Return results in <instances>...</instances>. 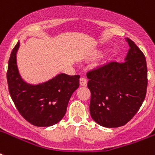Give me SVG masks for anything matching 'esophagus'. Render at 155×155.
<instances>
[{"instance_id": "1", "label": "esophagus", "mask_w": 155, "mask_h": 155, "mask_svg": "<svg viewBox=\"0 0 155 155\" xmlns=\"http://www.w3.org/2000/svg\"><path fill=\"white\" fill-rule=\"evenodd\" d=\"M80 86H82V87H85V86H87V80L85 78L81 77L80 79Z\"/></svg>"}]
</instances>
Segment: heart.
I'll list each match as a JSON object with an SVG mask.
<instances>
[{"label": "heart", "mask_w": 155, "mask_h": 155, "mask_svg": "<svg viewBox=\"0 0 155 155\" xmlns=\"http://www.w3.org/2000/svg\"><path fill=\"white\" fill-rule=\"evenodd\" d=\"M104 54V51H98L97 54V56H101L102 54ZM114 56H115V53H113L111 54L110 55H108L107 58H105V59L103 61V63H102V64H106V63H109L111 60H113V58H114Z\"/></svg>", "instance_id": "b5f03b06"}]
</instances>
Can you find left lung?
Instances as JSON below:
<instances>
[{"instance_id":"1","label":"left lung","mask_w":155,"mask_h":155,"mask_svg":"<svg viewBox=\"0 0 155 155\" xmlns=\"http://www.w3.org/2000/svg\"><path fill=\"white\" fill-rule=\"evenodd\" d=\"M125 61L112 62L87 74L91 92L90 115L107 128L125 125L139 110L147 95V67L144 54L130 38Z\"/></svg>"}]
</instances>
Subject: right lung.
Segmentation results:
<instances>
[{
    "mask_svg": "<svg viewBox=\"0 0 155 155\" xmlns=\"http://www.w3.org/2000/svg\"><path fill=\"white\" fill-rule=\"evenodd\" d=\"M18 42L8 60L7 82L10 97L20 114L35 126L48 127L64 117L71 95L80 86V75L58 74L38 84L26 83L17 64Z\"/></svg>",
    "mask_w": 155,
    "mask_h": 155,
    "instance_id": "right-lung-1",
    "label": "right lung"
}]
</instances>
